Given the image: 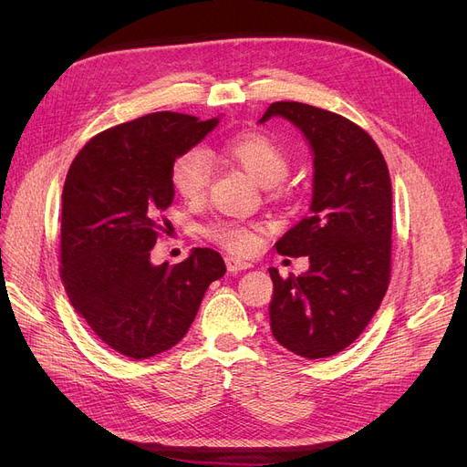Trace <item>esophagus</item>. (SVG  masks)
<instances>
[{
    "mask_svg": "<svg viewBox=\"0 0 467 467\" xmlns=\"http://www.w3.org/2000/svg\"><path fill=\"white\" fill-rule=\"evenodd\" d=\"M225 265H227V271L229 273H242V271H246V268H252V265L250 263H246V261H242V259H236V257H225Z\"/></svg>",
    "mask_w": 467,
    "mask_h": 467,
    "instance_id": "obj_1",
    "label": "esophagus"
}]
</instances>
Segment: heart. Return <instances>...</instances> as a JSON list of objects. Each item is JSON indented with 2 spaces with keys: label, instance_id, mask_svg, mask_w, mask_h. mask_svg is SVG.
Masks as SVG:
<instances>
[{
  "label": "heart",
  "instance_id": "1",
  "mask_svg": "<svg viewBox=\"0 0 467 467\" xmlns=\"http://www.w3.org/2000/svg\"><path fill=\"white\" fill-rule=\"evenodd\" d=\"M221 153L238 164L261 185H278L289 174L291 159L285 147L265 132H242L231 136L221 145ZM212 180V164L208 155L192 147L176 157L170 170L174 191L189 204L204 201ZM261 227L257 223L238 221H217L208 227V236L234 254H252L259 244Z\"/></svg>",
  "mask_w": 467,
  "mask_h": 467
}]
</instances>
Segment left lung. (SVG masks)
<instances>
[{
    "label": "left lung",
    "mask_w": 467,
    "mask_h": 467,
    "mask_svg": "<svg viewBox=\"0 0 467 467\" xmlns=\"http://www.w3.org/2000/svg\"><path fill=\"white\" fill-rule=\"evenodd\" d=\"M314 151L310 213L278 242L280 255H308L303 276L275 282L271 329L289 352L320 359L350 347L379 310L391 273V183L375 140L356 122L301 102H275Z\"/></svg>",
    "instance_id": "8db88e82"
}]
</instances>
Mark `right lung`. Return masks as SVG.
<instances>
[{"mask_svg": "<svg viewBox=\"0 0 467 467\" xmlns=\"http://www.w3.org/2000/svg\"><path fill=\"white\" fill-rule=\"evenodd\" d=\"M215 127L217 119L174 111L143 115L96 134L67 170L60 278L94 335L127 358L178 345L208 285L227 271L210 248L174 266L151 263L157 238L170 231L171 164Z\"/></svg>", "mask_w": 467, "mask_h": 467, "instance_id": "1", "label": "right lung"}]
</instances>
